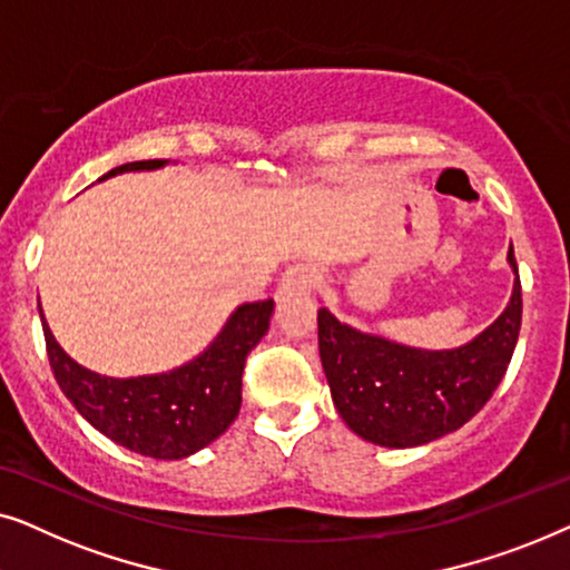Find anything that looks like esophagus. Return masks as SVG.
I'll return each mask as SVG.
<instances>
[{
	"mask_svg": "<svg viewBox=\"0 0 570 570\" xmlns=\"http://www.w3.org/2000/svg\"><path fill=\"white\" fill-rule=\"evenodd\" d=\"M316 272L308 267V264H293V267L285 269L283 279H279V295H293L303 293L306 287L314 285Z\"/></svg>",
	"mask_w": 570,
	"mask_h": 570,
	"instance_id": "34e87169",
	"label": "esophagus"
}]
</instances>
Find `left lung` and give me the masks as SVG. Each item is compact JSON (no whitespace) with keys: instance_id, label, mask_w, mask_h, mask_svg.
I'll list each match as a JSON object with an SVG mask.
<instances>
[{"instance_id":"left-lung-1","label":"left lung","mask_w":570,"mask_h":570,"mask_svg":"<svg viewBox=\"0 0 570 570\" xmlns=\"http://www.w3.org/2000/svg\"><path fill=\"white\" fill-rule=\"evenodd\" d=\"M511 301L478 337L425 350L361 332L318 308V355L340 417L363 441L412 449L454 433L485 407L509 368L521 330V283L513 246Z\"/></svg>"}]
</instances>
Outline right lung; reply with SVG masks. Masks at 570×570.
Returning <instances> with one entry per match:
<instances>
[{"mask_svg": "<svg viewBox=\"0 0 570 570\" xmlns=\"http://www.w3.org/2000/svg\"><path fill=\"white\" fill-rule=\"evenodd\" d=\"M163 166L168 160L124 163L98 181ZM272 311L275 301L244 303L191 361L163 373L116 379L69 357L51 334L38 301L51 371L67 400L106 439L153 459H186L228 431L240 410L246 355L269 332Z\"/></svg>", "mask_w": 570, "mask_h": 570, "instance_id": "add662e5", "label": "right lung"}]
</instances>
